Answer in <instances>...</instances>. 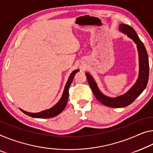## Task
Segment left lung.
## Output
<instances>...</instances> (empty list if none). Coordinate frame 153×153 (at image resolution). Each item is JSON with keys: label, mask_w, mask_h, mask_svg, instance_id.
<instances>
[{"label": "left lung", "mask_w": 153, "mask_h": 153, "mask_svg": "<svg viewBox=\"0 0 153 153\" xmlns=\"http://www.w3.org/2000/svg\"><path fill=\"white\" fill-rule=\"evenodd\" d=\"M119 30L127 35V36L132 39L133 41L137 44L138 54H139L140 72L138 79L134 85L124 94L115 98H111L103 94L98 89L97 84L93 77L88 72L85 73L88 83L96 98L102 104L114 108L124 107L131 104L145 90L149 77V57L144 44L140 39L135 30L129 25L124 24L120 25Z\"/></svg>", "instance_id": "8db88e82"}]
</instances>
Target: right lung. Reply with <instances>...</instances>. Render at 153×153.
Returning a JSON list of instances; mask_svg holds the SVG:
<instances>
[{
  "label": "right lung",
  "instance_id": "right-lung-1",
  "mask_svg": "<svg viewBox=\"0 0 153 153\" xmlns=\"http://www.w3.org/2000/svg\"><path fill=\"white\" fill-rule=\"evenodd\" d=\"M79 71V70H76L70 74L67 83L65 84V86L64 90H63L62 98H60V100H59V102L57 103V104L54 105L53 107L38 113H30V112L25 111L24 110L21 109H20L24 113V114L27 115V116L33 117H36V118H50V117H53L57 116V115L59 114L60 113H62L63 110L64 109L65 106H66L68 99L69 88L70 85L72 83V81H73L75 74Z\"/></svg>",
  "mask_w": 153,
  "mask_h": 153
}]
</instances>
